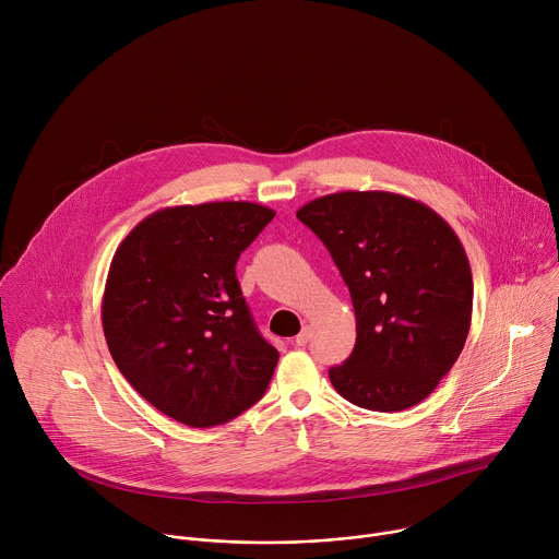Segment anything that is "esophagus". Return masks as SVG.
Wrapping results in <instances>:
<instances>
[{"mask_svg":"<svg viewBox=\"0 0 559 559\" xmlns=\"http://www.w3.org/2000/svg\"><path fill=\"white\" fill-rule=\"evenodd\" d=\"M309 338H311V332H309V328H305V330L296 336V345H298V347H305V345L309 343Z\"/></svg>","mask_w":559,"mask_h":559,"instance_id":"1","label":"esophagus"}]
</instances>
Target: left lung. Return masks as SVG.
<instances>
[{
  "instance_id": "1",
  "label": "left lung",
  "mask_w": 559,
  "mask_h": 559,
  "mask_svg": "<svg viewBox=\"0 0 559 559\" xmlns=\"http://www.w3.org/2000/svg\"><path fill=\"white\" fill-rule=\"evenodd\" d=\"M296 216L325 243L356 311L352 356L330 369L336 391L362 409L403 412L457 360L473 307L468 259L451 225L393 192H336Z\"/></svg>"
}]
</instances>
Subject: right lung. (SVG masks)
Masks as SVG:
<instances>
[{"label": "right lung", "mask_w": 559, "mask_h": 559, "mask_svg": "<svg viewBox=\"0 0 559 559\" xmlns=\"http://www.w3.org/2000/svg\"><path fill=\"white\" fill-rule=\"evenodd\" d=\"M274 214L250 201L164 207L112 257L102 302L112 360L152 407L188 427L229 423L272 380L278 352L252 321L236 261Z\"/></svg>", "instance_id": "add662e5"}]
</instances>
